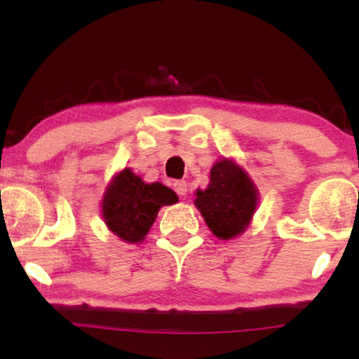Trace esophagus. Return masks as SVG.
Returning a JSON list of instances; mask_svg holds the SVG:
<instances>
[{"instance_id":"1","label":"esophagus","mask_w":359,"mask_h":359,"mask_svg":"<svg viewBox=\"0 0 359 359\" xmlns=\"http://www.w3.org/2000/svg\"><path fill=\"white\" fill-rule=\"evenodd\" d=\"M174 189H175V192L179 194L180 197L187 196V184H185V180H175Z\"/></svg>"}]
</instances>
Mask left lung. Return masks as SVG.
I'll return each instance as SVG.
<instances>
[{
	"label": "left lung",
	"mask_w": 359,
	"mask_h": 359,
	"mask_svg": "<svg viewBox=\"0 0 359 359\" xmlns=\"http://www.w3.org/2000/svg\"><path fill=\"white\" fill-rule=\"evenodd\" d=\"M259 192L248 172L231 158L216 160L209 185L196 191V208L219 240L241 236L257 211Z\"/></svg>",
	"instance_id": "8db88e82"
}]
</instances>
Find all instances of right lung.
Masks as SVG:
<instances>
[{
    "label": "right lung",
    "instance_id": "obj_1",
    "mask_svg": "<svg viewBox=\"0 0 359 359\" xmlns=\"http://www.w3.org/2000/svg\"><path fill=\"white\" fill-rule=\"evenodd\" d=\"M179 201L177 194L160 182L147 184L131 168H123L111 179L101 201L106 226L121 241L137 245L145 240L162 205Z\"/></svg>",
    "mask_w": 359,
    "mask_h": 359
}]
</instances>
